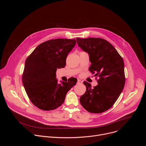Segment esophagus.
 Wrapping results in <instances>:
<instances>
[{
  "mask_svg": "<svg viewBox=\"0 0 146 146\" xmlns=\"http://www.w3.org/2000/svg\"><path fill=\"white\" fill-rule=\"evenodd\" d=\"M82 81L79 79L77 80V84H82Z\"/></svg>",
  "mask_w": 146,
  "mask_h": 146,
  "instance_id": "1",
  "label": "esophagus"
}]
</instances>
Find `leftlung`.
<instances>
[{
  "label": "left lung",
  "mask_w": 146,
  "mask_h": 146,
  "mask_svg": "<svg viewBox=\"0 0 146 146\" xmlns=\"http://www.w3.org/2000/svg\"><path fill=\"white\" fill-rule=\"evenodd\" d=\"M78 46L88 54L90 71L100 77L98 84L91 87L84 81L86 93L80 98L82 106L90 113H100L111 108L122 92L125 83L124 63L109 42L100 38H77Z\"/></svg>",
  "instance_id": "obj_1"
}]
</instances>
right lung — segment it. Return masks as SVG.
<instances>
[{
    "mask_svg": "<svg viewBox=\"0 0 146 146\" xmlns=\"http://www.w3.org/2000/svg\"><path fill=\"white\" fill-rule=\"evenodd\" d=\"M75 39L56 38L38 45L27 58L23 84L33 105L43 110H52L64 103L68 92L76 85V78L58 82L57 69L64 68L66 59L75 46Z\"/></svg>",
    "mask_w": 146,
    "mask_h": 146,
    "instance_id": "add662e5",
    "label": "right lung"
}]
</instances>
